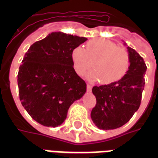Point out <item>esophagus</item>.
I'll list each match as a JSON object with an SVG mask.
<instances>
[{"instance_id":"esophagus-1","label":"esophagus","mask_w":158,"mask_h":158,"mask_svg":"<svg viewBox=\"0 0 158 158\" xmlns=\"http://www.w3.org/2000/svg\"><path fill=\"white\" fill-rule=\"evenodd\" d=\"M92 88H93V87H92V85H90V84H87V91L88 92H91L92 91Z\"/></svg>"}]
</instances>
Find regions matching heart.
I'll list each match as a JSON object with an SVG mask.
<instances>
[{"instance_id":"b5f03b06","label":"heart","mask_w":158,"mask_h":158,"mask_svg":"<svg viewBox=\"0 0 158 158\" xmlns=\"http://www.w3.org/2000/svg\"><path fill=\"white\" fill-rule=\"evenodd\" d=\"M71 58L74 71L79 76L91 69L94 63L95 69L89 73L87 78L91 81L101 80L106 85L122 79L130 65L127 51L105 38L90 40L87 43L86 51L77 47L72 52Z\"/></svg>"}]
</instances>
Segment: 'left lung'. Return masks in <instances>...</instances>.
Masks as SVG:
<instances>
[{
	"label": "left lung",
	"instance_id": "left-lung-1",
	"mask_svg": "<svg viewBox=\"0 0 158 158\" xmlns=\"http://www.w3.org/2000/svg\"><path fill=\"white\" fill-rule=\"evenodd\" d=\"M127 49L130 57L127 74L115 83L94 86L92 89L97 103L92 110L91 118L101 130L121 127L131 119L141 103L147 66L135 49L130 47Z\"/></svg>",
	"mask_w": 158,
	"mask_h": 158
}]
</instances>
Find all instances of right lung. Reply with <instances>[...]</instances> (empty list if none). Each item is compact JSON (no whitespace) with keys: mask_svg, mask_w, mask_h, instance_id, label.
<instances>
[{"mask_svg":"<svg viewBox=\"0 0 158 158\" xmlns=\"http://www.w3.org/2000/svg\"><path fill=\"white\" fill-rule=\"evenodd\" d=\"M86 38L54 32L31 46L18 73L19 95L31 117L48 127L66 119L69 106L86 93L74 71L71 54Z\"/></svg>","mask_w":158,"mask_h":158,"instance_id":"obj_1","label":"right lung"}]
</instances>
